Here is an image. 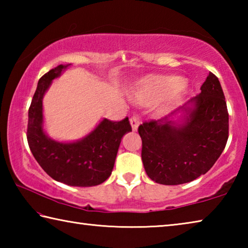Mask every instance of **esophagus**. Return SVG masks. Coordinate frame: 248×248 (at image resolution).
I'll return each instance as SVG.
<instances>
[{
    "instance_id": "34e87169",
    "label": "esophagus",
    "mask_w": 248,
    "mask_h": 248,
    "mask_svg": "<svg viewBox=\"0 0 248 248\" xmlns=\"http://www.w3.org/2000/svg\"><path fill=\"white\" fill-rule=\"evenodd\" d=\"M130 124H131L133 131H137L138 128H139V124H140L139 117H137V116L131 117V119H130Z\"/></svg>"
}]
</instances>
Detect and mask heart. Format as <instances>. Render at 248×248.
Wrapping results in <instances>:
<instances>
[{
    "instance_id": "b5f03b06",
    "label": "heart",
    "mask_w": 248,
    "mask_h": 248,
    "mask_svg": "<svg viewBox=\"0 0 248 248\" xmlns=\"http://www.w3.org/2000/svg\"><path fill=\"white\" fill-rule=\"evenodd\" d=\"M183 93L182 79L175 77L156 75L143 79L134 87L131 98L142 105H150L159 100L158 110L165 112L182 98Z\"/></svg>"
}]
</instances>
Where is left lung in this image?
<instances>
[{
	"label": "left lung",
	"mask_w": 248,
	"mask_h": 248,
	"mask_svg": "<svg viewBox=\"0 0 248 248\" xmlns=\"http://www.w3.org/2000/svg\"><path fill=\"white\" fill-rule=\"evenodd\" d=\"M201 93L165 118L139 127L142 162L162 185L192 182L211 169L229 138V114L220 81L209 73Z\"/></svg>",
	"instance_id": "obj_1"
}]
</instances>
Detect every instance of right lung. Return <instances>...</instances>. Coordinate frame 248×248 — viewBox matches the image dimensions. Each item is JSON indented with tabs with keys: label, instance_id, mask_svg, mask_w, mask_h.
<instances>
[{
	"label": "right lung",
	"instance_id": "obj_1",
	"mask_svg": "<svg viewBox=\"0 0 248 248\" xmlns=\"http://www.w3.org/2000/svg\"><path fill=\"white\" fill-rule=\"evenodd\" d=\"M71 64H60L38 81L28 110L27 140L33 157L50 177L69 186L92 187L111 175L121 139L131 131L129 119L103 118L86 136L75 141L50 138L45 129L44 96L53 79Z\"/></svg>",
	"mask_w": 248,
	"mask_h": 248
}]
</instances>
